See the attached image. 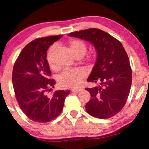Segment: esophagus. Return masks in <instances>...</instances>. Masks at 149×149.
Listing matches in <instances>:
<instances>
[{"label":"esophagus","instance_id":"esophagus-1","mask_svg":"<svg viewBox=\"0 0 149 149\" xmlns=\"http://www.w3.org/2000/svg\"><path fill=\"white\" fill-rule=\"evenodd\" d=\"M80 88H78V89H72V90H71V92H73V93H78V92H80Z\"/></svg>","mask_w":149,"mask_h":149}]
</instances>
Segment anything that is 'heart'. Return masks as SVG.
Masks as SVG:
<instances>
[{"instance_id": "heart-1", "label": "heart", "mask_w": 149, "mask_h": 149, "mask_svg": "<svg viewBox=\"0 0 149 149\" xmlns=\"http://www.w3.org/2000/svg\"><path fill=\"white\" fill-rule=\"evenodd\" d=\"M69 50L75 57H82L87 51L86 43L79 39H72L68 41ZM55 48L51 47L47 52L46 56L47 63L52 70L56 71L57 66L54 61V52ZM97 60L96 52L89 54L85 59V63L88 66H93ZM86 75V71L83 69H67L61 73L58 76L59 86L65 88H76L80 86L82 79Z\"/></svg>"}]
</instances>
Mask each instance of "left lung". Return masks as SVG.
Returning <instances> with one entry per match:
<instances>
[{
  "mask_svg": "<svg viewBox=\"0 0 149 149\" xmlns=\"http://www.w3.org/2000/svg\"><path fill=\"white\" fill-rule=\"evenodd\" d=\"M69 35L90 41L97 53L87 81L99 85L85 88L91 94L86 112L102 119L112 117L125 105L132 86V70L125 49L118 39L98 29L72 32Z\"/></svg>",
  "mask_w": 149,
  "mask_h": 149,
  "instance_id": "8db88e82",
  "label": "left lung"
}]
</instances>
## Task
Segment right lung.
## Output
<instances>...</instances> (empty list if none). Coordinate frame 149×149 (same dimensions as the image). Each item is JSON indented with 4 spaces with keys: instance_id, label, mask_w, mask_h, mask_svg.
Segmentation results:
<instances>
[{
    "instance_id": "add662e5",
    "label": "right lung",
    "mask_w": 149,
    "mask_h": 149,
    "mask_svg": "<svg viewBox=\"0 0 149 149\" xmlns=\"http://www.w3.org/2000/svg\"><path fill=\"white\" fill-rule=\"evenodd\" d=\"M62 35L35 39L26 45L15 61L12 73L15 96L19 108L33 121L47 123L58 117L70 91H57L51 96L55 80L47 63L49 47Z\"/></svg>"
}]
</instances>
